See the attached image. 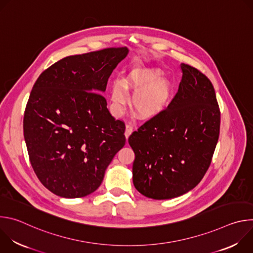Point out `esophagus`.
<instances>
[{
  "instance_id": "esophagus-1",
  "label": "esophagus",
  "mask_w": 253,
  "mask_h": 253,
  "mask_svg": "<svg viewBox=\"0 0 253 253\" xmlns=\"http://www.w3.org/2000/svg\"><path fill=\"white\" fill-rule=\"evenodd\" d=\"M134 127H133V124L132 123H127L126 124V130H125V136L126 138H128L130 136V134L132 133Z\"/></svg>"
}]
</instances>
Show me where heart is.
Instances as JSON below:
<instances>
[{"label": "heart", "instance_id": "b5f03b06", "mask_svg": "<svg viewBox=\"0 0 253 253\" xmlns=\"http://www.w3.org/2000/svg\"><path fill=\"white\" fill-rule=\"evenodd\" d=\"M158 71H132L124 81L115 80L111 86V100L114 111L123 113L128 102L127 90L134 93L132 105L141 118L148 119L158 115L167 106L171 87L167 80L160 78Z\"/></svg>", "mask_w": 253, "mask_h": 253}]
</instances>
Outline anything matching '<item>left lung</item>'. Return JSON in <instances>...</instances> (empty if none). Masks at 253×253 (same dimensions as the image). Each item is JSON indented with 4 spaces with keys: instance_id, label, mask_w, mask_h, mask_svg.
<instances>
[{
    "instance_id": "obj_1",
    "label": "left lung",
    "mask_w": 253,
    "mask_h": 253,
    "mask_svg": "<svg viewBox=\"0 0 253 253\" xmlns=\"http://www.w3.org/2000/svg\"><path fill=\"white\" fill-rule=\"evenodd\" d=\"M182 80L170 104L128 141L135 153L133 183L161 200L193 189L208 170L219 138L220 110L211 81L182 63Z\"/></svg>"
}]
</instances>
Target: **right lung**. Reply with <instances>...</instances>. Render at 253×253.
<instances>
[{
    "mask_svg": "<svg viewBox=\"0 0 253 253\" xmlns=\"http://www.w3.org/2000/svg\"><path fill=\"white\" fill-rule=\"evenodd\" d=\"M127 54L119 47L69 56L34 84L24 137L36 175L54 194L80 198L94 192L125 145V123L110 114L101 93Z\"/></svg>",
    "mask_w": 253,
    "mask_h": 253,
    "instance_id": "1",
    "label": "right lung"
}]
</instances>
